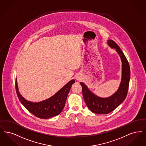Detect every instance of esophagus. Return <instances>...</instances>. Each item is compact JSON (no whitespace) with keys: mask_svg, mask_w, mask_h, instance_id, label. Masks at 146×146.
Here are the masks:
<instances>
[{"mask_svg":"<svg viewBox=\"0 0 146 146\" xmlns=\"http://www.w3.org/2000/svg\"><path fill=\"white\" fill-rule=\"evenodd\" d=\"M77 79H78V80H79V79H78V78H77Z\"/></svg>","mask_w":146,"mask_h":146,"instance_id":"obj_1","label":"esophagus"}]
</instances>
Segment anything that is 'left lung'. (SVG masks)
I'll return each instance as SVG.
<instances>
[{
  "label": "left lung",
  "mask_w": 146,
  "mask_h": 146,
  "mask_svg": "<svg viewBox=\"0 0 146 146\" xmlns=\"http://www.w3.org/2000/svg\"><path fill=\"white\" fill-rule=\"evenodd\" d=\"M108 43L111 48L116 49L122 62V80L117 91L109 98H99L92 94L83 82H80L83 97L88 109L92 112L98 114H108L122 103L127 96L130 78V66L122 50L113 40H109Z\"/></svg>",
  "instance_id": "8db88e82"
}]
</instances>
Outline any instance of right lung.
<instances>
[{
  "instance_id": "add662e5",
  "label": "right lung",
  "mask_w": 146,
  "mask_h": 146,
  "mask_svg": "<svg viewBox=\"0 0 146 146\" xmlns=\"http://www.w3.org/2000/svg\"><path fill=\"white\" fill-rule=\"evenodd\" d=\"M74 82V80H72L51 98L39 103H32L24 98L19 92L17 79L15 85L18 97L25 108L35 116L47 119L58 115L62 111L70 88Z\"/></svg>"
}]
</instances>
